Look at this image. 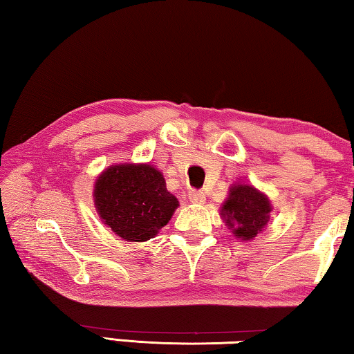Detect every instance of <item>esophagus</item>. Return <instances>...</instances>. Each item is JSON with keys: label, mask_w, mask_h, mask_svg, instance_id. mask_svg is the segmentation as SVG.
Returning a JSON list of instances; mask_svg holds the SVG:
<instances>
[{"label": "esophagus", "mask_w": 354, "mask_h": 354, "mask_svg": "<svg viewBox=\"0 0 354 354\" xmlns=\"http://www.w3.org/2000/svg\"><path fill=\"white\" fill-rule=\"evenodd\" d=\"M189 200L192 203H198V205H201V203L206 201V195H205V192H203V190H190L189 192Z\"/></svg>", "instance_id": "obj_1"}]
</instances>
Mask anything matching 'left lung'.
I'll return each instance as SVG.
<instances>
[{"instance_id":"1","label":"left lung","mask_w":354,"mask_h":354,"mask_svg":"<svg viewBox=\"0 0 354 354\" xmlns=\"http://www.w3.org/2000/svg\"><path fill=\"white\" fill-rule=\"evenodd\" d=\"M272 211L267 196L262 195L251 185L236 184L230 190L221 215L230 227H234V234L243 241L253 239L257 231L267 225L268 214Z\"/></svg>"}]
</instances>
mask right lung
<instances>
[{
    "label": "right lung",
    "instance_id": "right-lung-1",
    "mask_svg": "<svg viewBox=\"0 0 354 354\" xmlns=\"http://www.w3.org/2000/svg\"><path fill=\"white\" fill-rule=\"evenodd\" d=\"M95 205L115 234L129 242H143L169 223L178 200L154 167L127 164L111 167L98 178Z\"/></svg>",
    "mask_w": 354,
    "mask_h": 354
}]
</instances>
